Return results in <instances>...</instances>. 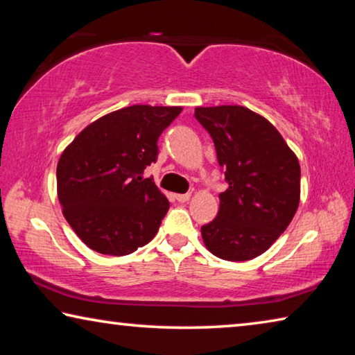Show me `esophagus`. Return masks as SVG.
Segmentation results:
<instances>
[{"label": "esophagus", "mask_w": 355, "mask_h": 355, "mask_svg": "<svg viewBox=\"0 0 355 355\" xmlns=\"http://www.w3.org/2000/svg\"><path fill=\"white\" fill-rule=\"evenodd\" d=\"M175 199H177L180 203H184V202H188V200L191 199V194H177Z\"/></svg>", "instance_id": "obj_1"}]
</instances>
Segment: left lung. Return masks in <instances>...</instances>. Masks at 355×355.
<instances>
[{"mask_svg": "<svg viewBox=\"0 0 355 355\" xmlns=\"http://www.w3.org/2000/svg\"><path fill=\"white\" fill-rule=\"evenodd\" d=\"M213 137L228 188L218 218L202 227L205 248L228 261L252 260L274 244L296 214L300 166L277 128L238 105L196 107Z\"/></svg>", "mask_w": 355, "mask_h": 355, "instance_id": "1", "label": "left lung"}]
</instances>
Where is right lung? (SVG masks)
<instances>
[{
    "mask_svg": "<svg viewBox=\"0 0 355 355\" xmlns=\"http://www.w3.org/2000/svg\"><path fill=\"white\" fill-rule=\"evenodd\" d=\"M182 106L133 105L87 125L56 169L62 214L78 238L98 254L122 257L152 241L169 200L144 178L158 156V137Z\"/></svg>",
    "mask_w": 355,
    "mask_h": 355,
    "instance_id": "right-lung-1",
    "label": "right lung"
}]
</instances>
